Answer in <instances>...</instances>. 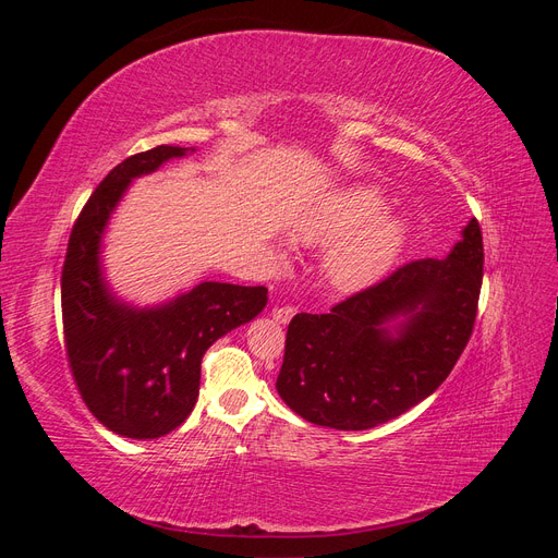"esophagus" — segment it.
<instances>
[{
  "mask_svg": "<svg viewBox=\"0 0 558 558\" xmlns=\"http://www.w3.org/2000/svg\"><path fill=\"white\" fill-rule=\"evenodd\" d=\"M295 316V307H275L272 318L277 324H289V320Z\"/></svg>",
  "mask_w": 558,
  "mask_h": 558,
  "instance_id": "esophagus-1",
  "label": "esophagus"
}]
</instances>
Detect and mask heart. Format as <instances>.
I'll return each instance as SVG.
<instances>
[{
  "instance_id": "b5f03b06",
  "label": "heart",
  "mask_w": 558,
  "mask_h": 558,
  "mask_svg": "<svg viewBox=\"0 0 558 558\" xmlns=\"http://www.w3.org/2000/svg\"><path fill=\"white\" fill-rule=\"evenodd\" d=\"M381 195L369 185H349L328 197L298 228L305 244H331L326 277L340 291H359L393 265L404 242L400 214L381 211Z\"/></svg>"
}]
</instances>
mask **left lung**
Instances as JSON below:
<instances>
[{"label": "left lung", "instance_id": "8db88e82", "mask_svg": "<svg viewBox=\"0 0 558 558\" xmlns=\"http://www.w3.org/2000/svg\"><path fill=\"white\" fill-rule=\"evenodd\" d=\"M447 258H421L328 314H295L277 391L316 426L367 430L428 398L472 335L484 277L477 218ZM396 317L403 320L386 327Z\"/></svg>", "mask_w": 558, "mask_h": 558}]
</instances>
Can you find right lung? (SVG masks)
Returning <instances> with one entry per match:
<instances>
[{
	"label": "right lung",
	"instance_id": "right-lung-1",
	"mask_svg": "<svg viewBox=\"0 0 558 558\" xmlns=\"http://www.w3.org/2000/svg\"><path fill=\"white\" fill-rule=\"evenodd\" d=\"M185 154L162 144L116 165L81 209L62 267L64 349L78 393L99 424L132 440L179 428L197 402L205 351L267 305L265 286L221 281L146 310L109 291L99 246L116 205L132 179Z\"/></svg>",
	"mask_w": 558,
	"mask_h": 558
}]
</instances>
